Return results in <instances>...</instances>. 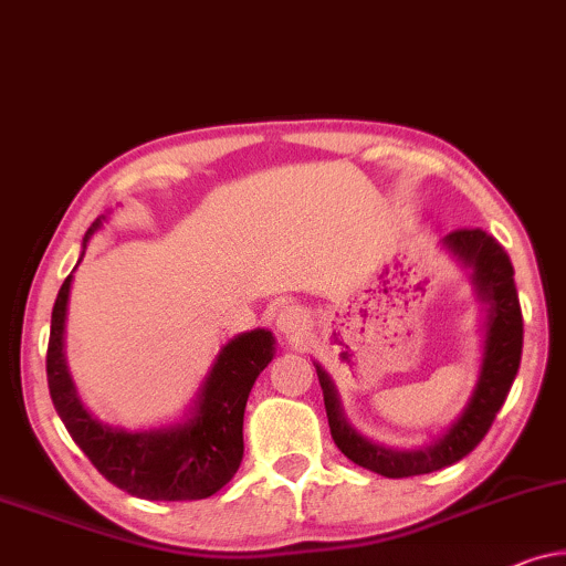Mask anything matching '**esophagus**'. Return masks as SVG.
Segmentation results:
<instances>
[{"instance_id": "obj_1", "label": "esophagus", "mask_w": 566, "mask_h": 566, "mask_svg": "<svg viewBox=\"0 0 566 566\" xmlns=\"http://www.w3.org/2000/svg\"><path fill=\"white\" fill-rule=\"evenodd\" d=\"M307 313L300 305L284 307L280 317H276V328H280L286 338L300 340L307 333Z\"/></svg>"}]
</instances>
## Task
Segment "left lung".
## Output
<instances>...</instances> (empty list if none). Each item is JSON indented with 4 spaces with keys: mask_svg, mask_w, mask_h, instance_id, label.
<instances>
[{
    "mask_svg": "<svg viewBox=\"0 0 566 566\" xmlns=\"http://www.w3.org/2000/svg\"><path fill=\"white\" fill-rule=\"evenodd\" d=\"M443 243L464 264L474 269L476 290H480L482 300L490 302V323L488 340H484L482 374L480 381H476L472 400H469L457 423L439 441L418 451H392L361 439L346 423L344 416H340L338 397L333 392L328 374L317 366V379H321L323 387L331 436L340 453L352 459L354 464L381 476H392V480L439 472V469L457 464L469 451H474L476 443L488 436L497 410L503 408L521 366L523 313L518 290H515L513 280L515 272L507 251L482 228H459L446 235Z\"/></svg>",
    "mask_w": 566,
    "mask_h": 566,
    "instance_id": "8db88e82",
    "label": "left lung"
}]
</instances>
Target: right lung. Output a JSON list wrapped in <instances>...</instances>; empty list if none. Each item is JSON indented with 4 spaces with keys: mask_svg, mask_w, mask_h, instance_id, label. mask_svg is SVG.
<instances>
[{
    "mask_svg": "<svg viewBox=\"0 0 566 566\" xmlns=\"http://www.w3.org/2000/svg\"><path fill=\"white\" fill-rule=\"evenodd\" d=\"M102 226L92 222L90 235ZM71 274L63 280L51 315L45 371L53 408L94 469L143 500H202L233 480L243 459V410L253 381L274 356L269 331L243 333L222 346L187 423L161 431L127 433L94 420L78 402L63 359Z\"/></svg>",
    "mask_w": 566,
    "mask_h": 566,
    "instance_id": "right-lung-1",
    "label": "right lung"
}]
</instances>
